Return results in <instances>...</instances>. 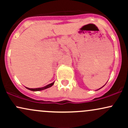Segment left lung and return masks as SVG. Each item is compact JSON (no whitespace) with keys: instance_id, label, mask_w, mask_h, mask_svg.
Segmentation results:
<instances>
[{"instance_id":"left-lung-1","label":"left lung","mask_w":128,"mask_h":128,"mask_svg":"<svg viewBox=\"0 0 128 128\" xmlns=\"http://www.w3.org/2000/svg\"><path fill=\"white\" fill-rule=\"evenodd\" d=\"M105 86V85H104V86ZM103 86H102V87H103ZM102 87H101V88H99V89H100V88H102ZM99 89H98V90H99Z\"/></svg>"}]
</instances>
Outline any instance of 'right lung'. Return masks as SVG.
<instances>
[{
	"instance_id": "right-lung-1",
	"label": "right lung",
	"mask_w": 128,
	"mask_h": 128,
	"mask_svg": "<svg viewBox=\"0 0 128 128\" xmlns=\"http://www.w3.org/2000/svg\"><path fill=\"white\" fill-rule=\"evenodd\" d=\"M54 82H54L50 84L47 85L46 86H43V87H42V88H28V87H26V88L27 89L29 90H30V91H33V92H38V91L43 90L47 89V88H48L51 87V86H52L54 84Z\"/></svg>"
}]
</instances>
